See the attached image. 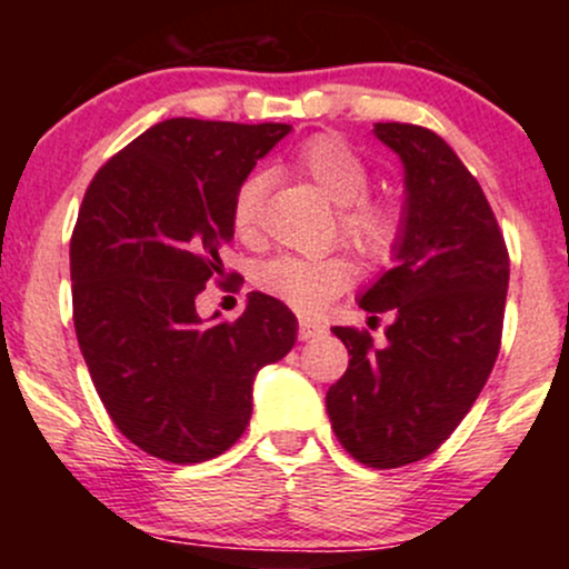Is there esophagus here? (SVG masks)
Instances as JSON below:
<instances>
[{
  "label": "esophagus",
  "mask_w": 569,
  "mask_h": 569,
  "mask_svg": "<svg viewBox=\"0 0 569 569\" xmlns=\"http://www.w3.org/2000/svg\"><path fill=\"white\" fill-rule=\"evenodd\" d=\"M326 326L321 321H312V318H299V339H312L321 337Z\"/></svg>",
  "instance_id": "obj_1"
}]
</instances>
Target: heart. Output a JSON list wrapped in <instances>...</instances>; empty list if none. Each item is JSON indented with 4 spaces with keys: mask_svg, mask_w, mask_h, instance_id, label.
Instances as JSON below:
<instances>
[{
    "mask_svg": "<svg viewBox=\"0 0 569 569\" xmlns=\"http://www.w3.org/2000/svg\"><path fill=\"white\" fill-rule=\"evenodd\" d=\"M293 171L310 179L335 206H339L337 221L339 234L371 262H382L393 251L401 219L393 206L380 200H367L363 192L369 187V168L361 154L342 141L339 136L321 133L299 143L291 154ZM267 179L262 173L248 176L238 187L232 200V227L238 234L257 230L259 211H262ZM352 264L342 257L299 259L278 257L262 264L257 283L293 307L302 316H318L331 299H337L352 283Z\"/></svg>",
    "mask_w": 569,
    "mask_h": 569,
    "instance_id": "heart-1",
    "label": "heart"
}]
</instances>
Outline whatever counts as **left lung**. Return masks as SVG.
<instances>
[{
    "mask_svg": "<svg viewBox=\"0 0 569 569\" xmlns=\"http://www.w3.org/2000/svg\"><path fill=\"white\" fill-rule=\"evenodd\" d=\"M375 136L403 166L393 267L358 305L390 312L385 345L335 326L348 371L326 393L339 443L369 468L422 460L460 426L500 350L508 251L479 181L441 136L377 122Z\"/></svg>",
    "mask_w": 569,
    "mask_h": 569,
    "instance_id": "8db88e82",
    "label": "left lung"
}]
</instances>
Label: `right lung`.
Instances as JSON below:
<instances>
[{"mask_svg":"<svg viewBox=\"0 0 569 569\" xmlns=\"http://www.w3.org/2000/svg\"><path fill=\"white\" fill-rule=\"evenodd\" d=\"M291 126L173 117L117 152L71 234L82 358L120 433L160 460H211L243 436L253 380L297 342V316L251 291L234 323L194 299L221 276L238 187Z\"/></svg>","mask_w":569,"mask_h":569,"instance_id":"obj_1","label":"right lung"}]
</instances>
